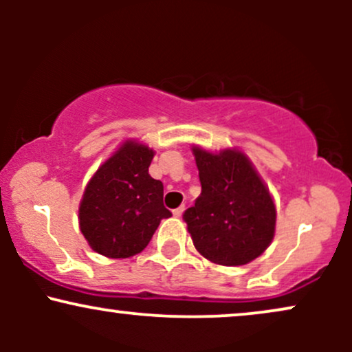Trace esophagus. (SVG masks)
Listing matches in <instances>:
<instances>
[{"instance_id":"obj_1","label":"esophagus","mask_w":352,"mask_h":352,"mask_svg":"<svg viewBox=\"0 0 352 352\" xmlns=\"http://www.w3.org/2000/svg\"><path fill=\"white\" fill-rule=\"evenodd\" d=\"M184 210H185L184 205H180L179 208H175V210H173V215H175V217H182V213H184Z\"/></svg>"}]
</instances>
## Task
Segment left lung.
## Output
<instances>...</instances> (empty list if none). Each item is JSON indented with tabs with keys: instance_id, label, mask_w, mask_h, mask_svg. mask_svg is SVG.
<instances>
[{
	"instance_id": "left-lung-1",
	"label": "left lung",
	"mask_w": 352,
	"mask_h": 352,
	"mask_svg": "<svg viewBox=\"0 0 352 352\" xmlns=\"http://www.w3.org/2000/svg\"><path fill=\"white\" fill-rule=\"evenodd\" d=\"M192 152L201 193L184 220L193 245L212 263H250L274 236L276 207L268 187L238 148L212 153L193 145Z\"/></svg>"
}]
</instances>
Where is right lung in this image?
Segmentation results:
<instances>
[{
  "label": "right lung",
  "instance_id": "obj_1",
  "mask_svg": "<svg viewBox=\"0 0 352 352\" xmlns=\"http://www.w3.org/2000/svg\"><path fill=\"white\" fill-rule=\"evenodd\" d=\"M155 152L125 140L98 168L79 205V227L89 246L107 258H129L148 245L162 218L164 185L148 173Z\"/></svg>",
  "mask_w": 352,
  "mask_h": 352
}]
</instances>
